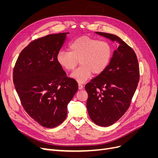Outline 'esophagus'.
Returning a JSON list of instances; mask_svg holds the SVG:
<instances>
[{"label":"esophagus","mask_w":158,"mask_h":158,"mask_svg":"<svg viewBox=\"0 0 158 158\" xmlns=\"http://www.w3.org/2000/svg\"><path fill=\"white\" fill-rule=\"evenodd\" d=\"M83 85L81 84H78V89H83Z\"/></svg>","instance_id":"1"}]
</instances>
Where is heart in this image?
<instances>
[{"label": "heart", "instance_id": "heart-1", "mask_svg": "<svg viewBox=\"0 0 158 158\" xmlns=\"http://www.w3.org/2000/svg\"><path fill=\"white\" fill-rule=\"evenodd\" d=\"M69 51L61 50L56 56V60L66 71L73 70L70 76L78 83H84L92 75L99 74L106 70L113 55V48L106 40L82 36L76 38L69 45Z\"/></svg>", "mask_w": 158, "mask_h": 158}]
</instances>
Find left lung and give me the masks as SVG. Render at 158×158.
<instances>
[{
    "instance_id": "8db88e82",
    "label": "left lung",
    "mask_w": 158,
    "mask_h": 158,
    "mask_svg": "<svg viewBox=\"0 0 158 158\" xmlns=\"http://www.w3.org/2000/svg\"><path fill=\"white\" fill-rule=\"evenodd\" d=\"M96 33L117 45L106 70L85 86L90 118L99 126L109 127L130 107L139 82L140 69L135 52L120 37L107 33Z\"/></svg>"
}]
</instances>
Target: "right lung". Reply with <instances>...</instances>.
<instances>
[{"label": "right lung", "instance_id": "add662e5", "mask_svg": "<svg viewBox=\"0 0 158 158\" xmlns=\"http://www.w3.org/2000/svg\"><path fill=\"white\" fill-rule=\"evenodd\" d=\"M69 33L32 41L18 56L13 82L26 113L46 128H55L67 115V106L78 91L76 81L66 76L56 56Z\"/></svg>", "mask_w": 158, "mask_h": 158}]
</instances>
